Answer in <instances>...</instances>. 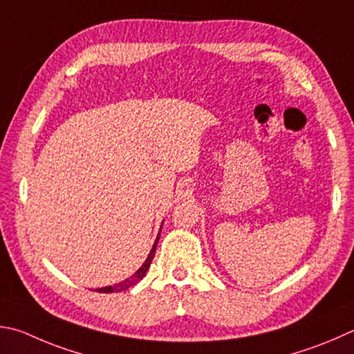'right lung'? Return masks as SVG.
<instances>
[{
    "instance_id": "obj_1",
    "label": "right lung",
    "mask_w": 354,
    "mask_h": 354,
    "mask_svg": "<svg viewBox=\"0 0 354 354\" xmlns=\"http://www.w3.org/2000/svg\"><path fill=\"white\" fill-rule=\"evenodd\" d=\"M158 241H159V236L156 239L155 244H153V248H151V250H150L149 257H147V260L144 261V265L140 266V268L138 269V271L134 272V275H131L130 279H127V280H124V281H120V283L114 285V286L99 288V289H95V291H99V292H106V294H108V292H122V291H125V289H128V288H131V286H134L136 283H139V281L145 277V274H147V271H149V268H150V265H151V260H153V257H155V252H156Z\"/></svg>"
}]
</instances>
